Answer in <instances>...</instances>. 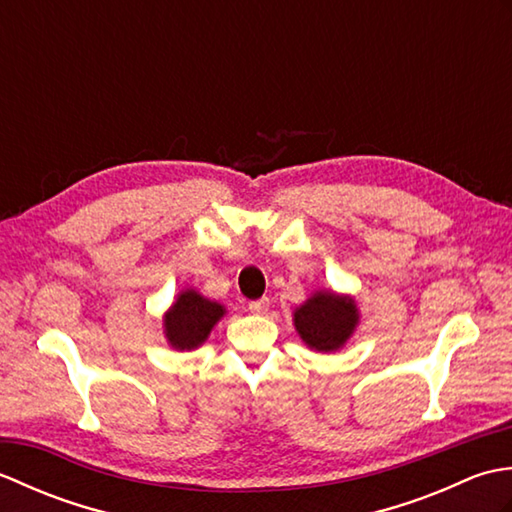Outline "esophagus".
<instances>
[{
	"label": "esophagus",
	"instance_id": "34e87169",
	"mask_svg": "<svg viewBox=\"0 0 512 512\" xmlns=\"http://www.w3.org/2000/svg\"><path fill=\"white\" fill-rule=\"evenodd\" d=\"M268 306H270V299H268V297H264V299L250 301V303H248V310L253 312V314H264V312L268 310Z\"/></svg>",
	"mask_w": 512,
	"mask_h": 512
}]
</instances>
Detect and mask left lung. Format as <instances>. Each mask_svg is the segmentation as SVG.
I'll list each match as a JSON object with an SVG mask.
<instances>
[{
  "instance_id": "obj_1",
  "label": "left lung",
  "mask_w": 512,
  "mask_h": 512,
  "mask_svg": "<svg viewBox=\"0 0 512 512\" xmlns=\"http://www.w3.org/2000/svg\"><path fill=\"white\" fill-rule=\"evenodd\" d=\"M295 328L314 352H336L358 325V308L352 297L319 290L295 310Z\"/></svg>"
}]
</instances>
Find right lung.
Instances as JSON below:
<instances>
[{
	"label": "right lung",
	"mask_w": 512,
	"mask_h": 512,
	"mask_svg": "<svg viewBox=\"0 0 512 512\" xmlns=\"http://www.w3.org/2000/svg\"><path fill=\"white\" fill-rule=\"evenodd\" d=\"M226 314L217 301L202 297L195 290H182L176 303L165 314V336L173 350H195L213 330V325Z\"/></svg>",
	"instance_id": "1"
}]
</instances>
